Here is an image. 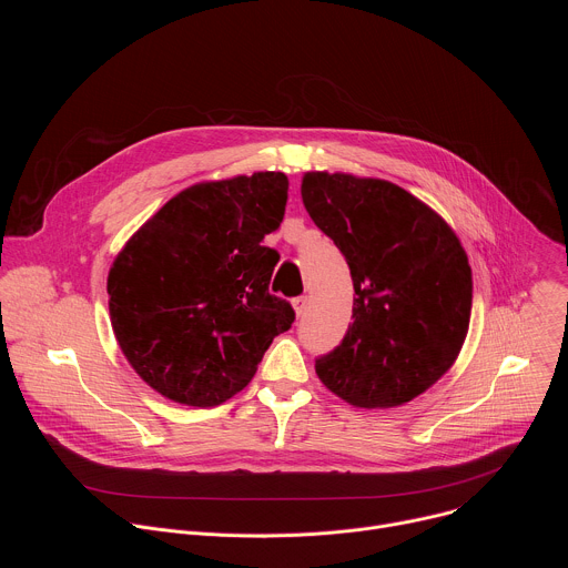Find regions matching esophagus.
<instances>
[{
    "mask_svg": "<svg viewBox=\"0 0 568 568\" xmlns=\"http://www.w3.org/2000/svg\"><path fill=\"white\" fill-rule=\"evenodd\" d=\"M292 307H294L296 316L305 314V310H307V296H296V298L292 301Z\"/></svg>",
    "mask_w": 568,
    "mask_h": 568,
    "instance_id": "34e87169",
    "label": "esophagus"
}]
</instances>
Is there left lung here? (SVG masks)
I'll return each mask as SVG.
<instances>
[{"label": "left lung", "mask_w": 568, "mask_h": 568, "mask_svg": "<svg viewBox=\"0 0 568 568\" xmlns=\"http://www.w3.org/2000/svg\"><path fill=\"white\" fill-rule=\"evenodd\" d=\"M301 197L351 267L353 323L316 359L328 390L359 409H390L434 386L469 328L471 270L454 229L393 182L312 171Z\"/></svg>", "instance_id": "left-lung-1"}]
</instances>
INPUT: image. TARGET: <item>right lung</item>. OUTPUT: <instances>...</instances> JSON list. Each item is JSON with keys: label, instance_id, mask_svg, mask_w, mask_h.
<instances>
[{"label": "right lung", "instance_id": "obj_1", "mask_svg": "<svg viewBox=\"0 0 568 568\" xmlns=\"http://www.w3.org/2000/svg\"><path fill=\"white\" fill-rule=\"evenodd\" d=\"M285 173L200 182L161 206L108 274L114 337L136 375L186 407L245 388L294 310L270 294L278 254L261 242L287 202Z\"/></svg>", "mask_w": 568, "mask_h": 568}]
</instances>
